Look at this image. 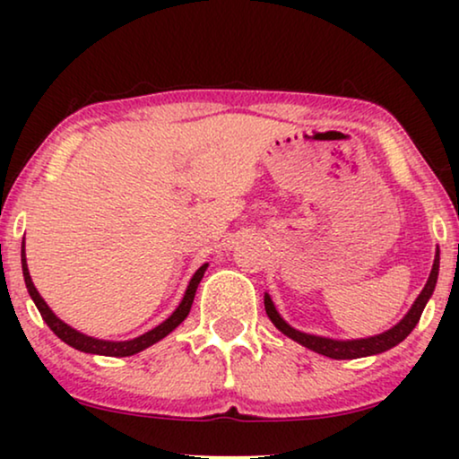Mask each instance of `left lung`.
Segmentation results:
<instances>
[{
    "mask_svg": "<svg viewBox=\"0 0 459 459\" xmlns=\"http://www.w3.org/2000/svg\"><path fill=\"white\" fill-rule=\"evenodd\" d=\"M438 263H441V255H438V248H437L435 263H432L430 275H429V280H426L422 292H420L418 299L413 300V305L410 307V311L405 313L403 319H401L399 324H394L393 328H388L386 332H380V334H374L368 338H349V341H338V338L307 334V332L292 328V325L280 316L278 309H275L272 297L265 292V299L263 300H265L267 317L272 319V324L281 332V334H286L288 338H292L294 342L303 344V347H307V349L316 351V353H319V355L330 357V359H359V357L385 353V351L397 347L399 342H403L405 338L411 334V330L416 328V324L420 322V316H422L426 303H429L432 292H435L437 278H438Z\"/></svg>",
    "mask_w": 459,
    "mask_h": 459,
    "instance_id": "left-lung-1",
    "label": "left lung"
}]
</instances>
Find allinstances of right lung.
<instances>
[{
  "instance_id": "obj_1",
  "label": "right lung",
  "mask_w": 459,
  "mask_h": 459,
  "mask_svg": "<svg viewBox=\"0 0 459 459\" xmlns=\"http://www.w3.org/2000/svg\"><path fill=\"white\" fill-rule=\"evenodd\" d=\"M21 261H22L24 284H27V290L30 294V299H33L35 307H37V309H39L43 322L49 325V330H52L54 334L60 338V341H65L66 344H71L73 349L83 351V353L106 355V357H129V355H135V353H140V351H143V349L152 347L154 342L162 341V338H165L167 334H171V332L178 328V325L187 317V313H190L192 303H194V294H196V288L200 284V280H203L206 267H209V263H204V265H200L196 269V273L192 275L190 284H187L186 294H184V299H181V303L178 305V309H175L171 316L165 319V322L156 325V328L148 330L146 334H142V336H137V338H131V341H102V338L87 336V334H83V332L74 330L73 325H68V324L62 322V319L56 316L52 309H49L46 300L41 299V294L37 292L33 280H30V273H29V267H27V255H24V238H22Z\"/></svg>"
}]
</instances>
